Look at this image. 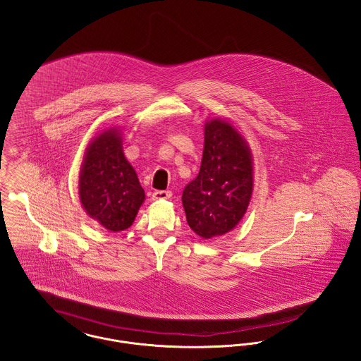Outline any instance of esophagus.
Returning <instances> with one entry per match:
<instances>
[{"label":"esophagus","mask_w":361,"mask_h":361,"mask_svg":"<svg viewBox=\"0 0 361 361\" xmlns=\"http://www.w3.org/2000/svg\"><path fill=\"white\" fill-rule=\"evenodd\" d=\"M171 197V192L170 191H155L152 192L151 199L152 200H165Z\"/></svg>","instance_id":"34e87169"}]
</instances>
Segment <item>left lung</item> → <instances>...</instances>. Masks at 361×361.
<instances>
[{"label":"left lung","instance_id":"left-lung-1","mask_svg":"<svg viewBox=\"0 0 361 361\" xmlns=\"http://www.w3.org/2000/svg\"><path fill=\"white\" fill-rule=\"evenodd\" d=\"M252 187V157L244 137L226 121L206 123L199 174L183 191L190 228L203 238L231 232L247 212Z\"/></svg>","mask_w":361,"mask_h":361}]
</instances>
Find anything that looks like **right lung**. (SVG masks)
<instances>
[{
    "label": "right lung",
    "instance_id": "1",
    "mask_svg": "<svg viewBox=\"0 0 361 361\" xmlns=\"http://www.w3.org/2000/svg\"><path fill=\"white\" fill-rule=\"evenodd\" d=\"M79 196L85 212L107 231L121 232L133 224L146 196L116 128L97 136L85 149Z\"/></svg>",
    "mask_w": 361,
    "mask_h": 361
}]
</instances>
